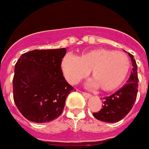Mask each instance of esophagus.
I'll return each mask as SVG.
<instances>
[{
  "label": "esophagus",
  "instance_id": "obj_1",
  "mask_svg": "<svg viewBox=\"0 0 149 149\" xmlns=\"http://www.w3.org/2000/svg\"><path fill=\"white\" fill-rule=\"evenodd\" d=\"M81 93H82V95H83L86 98H90V97H92V95H91V94L87 93H84V92H82Z\"/></svg>",
  "mask_w": 149,
  "mask_h": 149
}]
</instances>
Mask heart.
I'll use <instances>...</instances> for the list:
<instances>
[{"instance_id":"b5f03b06","label":"heart","mask_w":149,"mask_h":149,"mask_svg":"<svg viewBox=\"0 0 149 149\" xmlns=\"http://www.w3.org/2000/svg\"><path fill=\"white\" fill-rule=\"evenodd\" d=\"M131 63L123 52L106 48L87 50L78 56L66 55L61 61V69L67 81L76 84L86 78L92 71L93 80L89 86L100 87L103 92H113L126 81Z\"/></svg>"}]
</instances>
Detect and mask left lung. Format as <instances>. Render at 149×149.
Listing matches in <instances>:
<instances>
[{
  "label": "left lung",
  "mask_w": 149,
  "mask_h": 149,
  "mask_svg": "<svg viewBox=\"0 0 149 149\" xmlns=\"http://www.w3.org/2000/svg\"><path fill=\"white\" fill-rule=\"evenodd\" d=\"M131 58L133 69L131 75L127 81L119 90L109 97L104 98L102 107L98 113H94V118L105 123H117L122 120L133 107L137 98L139 78L138 67L133 56L128 53Z\"/></svg>",
  "instance_id": "obj_1"
}]
</instances>
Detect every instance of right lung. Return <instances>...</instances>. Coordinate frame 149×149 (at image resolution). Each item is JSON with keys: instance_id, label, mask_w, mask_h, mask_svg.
Listing matches in <instances>:
<instances>
[{"instance_id": "obj_1", "label": "right lung", "mask_w": 149, "mask_h": 149, "mask_svg": "<svg viewBox=\"0 0 149 149\" xmlns=\"http://www.w3.org/2000/svg\"><path fill=\"white\" fill-rule=\"evenodd\" d=\"M66 48L33 50L15 65L13 97L20 113L31 122L43 123L62 113L73 90L63 77L61 61Z\"/></svg>"}]
</instances>
